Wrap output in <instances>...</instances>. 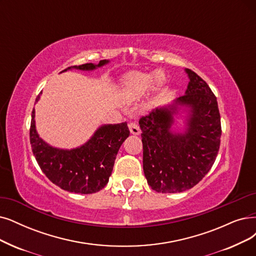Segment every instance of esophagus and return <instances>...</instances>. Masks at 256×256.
<instances>
[{
    "instance_id": "34e87169",
    "label": "esophagus",
    "mask_w": 256,
    "mask_h": 256,
    "mask_svg": "<svg viewBox=\"0 0 256 256\" xmlns=\"http://www.w3.org/2000/svg\"><path fill=\"white\" fill-rule=\"evenodd\" d=\"M128 127H129V130H130V132H131V134L138 136V134H140V129L138 125V124H136V122H129Z\"/></svg>"
}]
</instances>
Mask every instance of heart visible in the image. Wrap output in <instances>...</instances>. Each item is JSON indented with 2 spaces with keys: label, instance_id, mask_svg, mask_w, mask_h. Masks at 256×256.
<instances>
[{
  "label": "heart",
  "instance_id": "obj_1",
  "mask_svg": "<svg viewBox=\"0 0 256 256\" xmlns=\"http://www.w3.org/2000/svg\"><path fill=\"white\" fill-rule=\"evenodd\" d=\"M165 74L160 70L156 72H132L128 74L124 80V94L128 98H134L142 94L151 86H162L165 82Z\"/></svg>",
  "mask_w": 256,
  "mask_h": 256
}]
</instances>
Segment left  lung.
Returning <instances> with one entry per match:
<instances>
[{
	"label": "left lung",
	"instance_id": "obj_1",
	"mask_svg": "<svg viewBox=\"0 0 256 256\" xmlns=\"http://www.w3.org/2000/svg\"><path fill=\"white\" fill-rule=\"evenodd\" d=\"M189 84L184 96L140 118L142 168L149 186L160 193L191 189L216 162L222 127L216 96L194 71L185 69ZM188 110L182 132L172 131L179 106Z\"/></svg>",
	"mask_w": 256,
	"mask_h": 256
}]
</instances>
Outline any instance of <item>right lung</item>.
<instances>
[{
  "instance_id": "obj_1",
  "label": "right lung",
  "mask_w": 256,
  "mask_h": 256,
  "mask_svg": "<svg viewBox=\"0 0 256 256\" xmlns=\"http://www.w3.org/2000/svg\"><path fill=\"white\" fill-rule=\"evenodd\" d=\"M109 63L102 60L98 65L87 63L63 70H94ZM42 94V92H40ZM40 94L36 103L40 100ZM130 131L127 122L100 126L84 145L74 149H60L48 145L38 134L34 108L30 124V144L44 174L60 189L80 194H91L103 189L109 180L118 151Z\"/></svg>"
}]
</instances>
